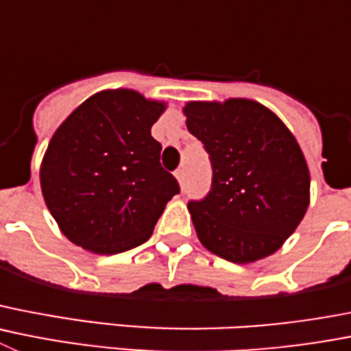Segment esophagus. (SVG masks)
<instances>
[{"instance_id":"34e87169","label":"esophagus","mask_w":351,"mask_h":351,"mask_svg":"<svg viewBox=\"0 0 351 351\" xmlns=\"http://www.w3.org/2000/svg\"><path fill=\"white\" fill-rule=\"evenodd\" d=\"M176 178H178V181H179V184H184V181H186V170L184 169H179V170H176Z\"/></svg>"}]
</instances>
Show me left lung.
Listing matches in <instances>:
<instances>
[{
  "label": "left lung",
  "instance_id": "obj_1",
  "mask_svg": "<svg viewBox=\"0 0 351 351\" xmlns=\"http://www.w3.org/2000/svg\"><path fill=\"white\" fill-rule=\"evenodd\" d=\"M184 114L212 167L210 191L188 204L200 242L239 265L280 249L310 202V172L294 136L247 99L189 102Z\"/></svg>",
  "mask_w": 351,
  "mask_h": 351
}]
</instances>
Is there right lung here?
<instances>
[{"label":"right lung","mask_w":351,"mask_h":351,"mask_svg":"<svg viewBox=\"0 0 351 351\" xmlns=\"http://www.w3.org/2000/svg\"><path fill=\"white\" fill-rule=\"evenodd\" d=\"M163 109L134 90H106L57 128L41 163V191L71 242L118 254L149 239L167 202L181 191L151 137Z\"/></svg>","instance_id":"obj_1"}]
</instances>
